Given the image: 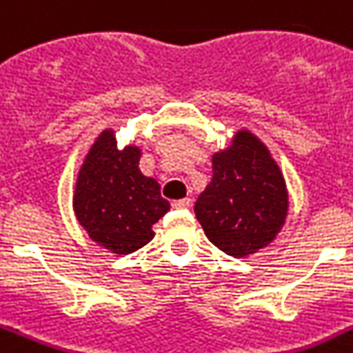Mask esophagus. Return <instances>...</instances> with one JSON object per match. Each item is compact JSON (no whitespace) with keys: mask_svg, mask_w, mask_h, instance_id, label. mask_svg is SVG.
Listing matches in <instances>:
<instances>
[{"mask_svg":"<svg viewBox=\"0 0 353 353\" xmlns=\"http://www.w3.org/2000/svg\"><path fill=\"white\" fill-rule=\"evenodd\" d=\"M190 206H192V199H188V197H186V199H179L172 203V208H190Z\"/></svg>","mask_w":353,"mask_h":353,"instance_id":"obj_1","label":"esophagus"}]
</instances>
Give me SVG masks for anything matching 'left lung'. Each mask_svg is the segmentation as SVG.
Instances as JSON below:
<instances>
[{"instance_id":"obj_1","label":"left lung","mask_w":353,"mask_h":353,"mask_svg":"<svg viewBox=\"0 0 353 353\" xmlns=\"http://www.w3.org/2000/svg\"><path fill=\"white\" fill-rule=\"evenodd\" d=\"M213 177L195 203V217L215 248L245 259L268 248L285 226L289 190L271 150L250 129L213 152Z\"/></svg>"}]
</instances>
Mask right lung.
<instances>
[{"instance_id":"1","label":"right lung","mask_w":353,"mask_h":353,"mask_svg":"<svg viewBox=\"0 0 353 353\" xmlns=\"http://www.w3.org/2000/svg\"><path fill=\"white\" fill-rule=\"evenodd\" d=\"M141 147L118 149L114 129H103L77 172L73 212L91 241L112 254H131L154 239L168 212L159 183L140 170Z\"/></svg>"}]
</instances>
